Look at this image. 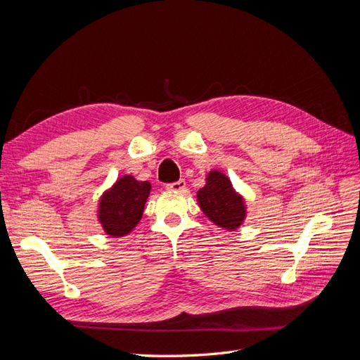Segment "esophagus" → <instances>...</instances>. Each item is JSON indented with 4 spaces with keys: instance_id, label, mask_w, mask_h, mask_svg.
I'll return each instance as SVG.
<instances>
[{
    "instance_id": "34e87169",
    "label": "esophagus",
    "mask_w": 360,
    "mask_h": 360,
    "mask_svg": "<svg viewBox=\"0 0 360 360\" xmlns=\"http://www.w3.org/2000/svg\"><path fill=\"white\" fill-rule=\"evenodd\" d=\"M167 189L172 191V192H183L184 189H186V181L179 180L176 183H169V184H167Z\"/></svg>"
}]
</instances>
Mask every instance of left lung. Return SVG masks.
I'll return each instance as SVG.
<instances>
[{"label":"left lung","mask_w":360,"mask_h":360,"mask_svg":"<svg viewBox=\"0 0 360 360\" xmlns=\"http://www.w3.org/2000/svg\"><path fill=\"white\" fill-rule=\"evenodd\" d=\"M197 201L205 217L226 231L240 228L248 216L243 195L234 189L230 177L219 169L207 172L205 184L197 192Z\"/></svg>","instance_id":"left-lung-1"}]
</instances>
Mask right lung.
Instances as JSON below:
<instances>
[{
    "instance_id": "1",
    "label": "right lung",
    "mask_w": 360,
    "mask_h": 360,
    "mask_svg": "<svg viewBox=\"0 0 360 360\" xmlns=\"http://www.w3.org/2000/svg\"><path fill=\"white\" fill-rule=\"evenodd\" d=\"M150 191L148 181H138L130 174H124L101 195L97 221L106 236L117 238L134 231L143 217Z\"/></svg>"
}]
</instances>
